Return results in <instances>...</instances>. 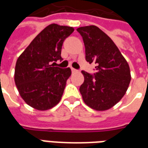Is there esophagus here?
I'll return each instance as SVG.
<instances>
[{"label": "esophagus", "mask_w": 148, "mask_h": 148, "mask_svg": "<svg viewBox=\"0 0 148 148\" xmlns=\"http://www.w3.org/2000/svg\"><path fill=\"white\" fill-rule=\"evenodd\" d=\"M71 71H72L73 73H76V72H77V70L74 69V68H71Z\"/></svg>", "instance_id": "34e87169"}]
</instances>
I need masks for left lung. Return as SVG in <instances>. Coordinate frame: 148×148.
<instances>
[{
    "mask_svg": "<svg viewBox=\"0 0 148 148\" xmlns=\"http://www.w3.org/2000/svg\"><path fill=\"white\" fill-rule=\"evenodd\" d=\"M77 31L83 39L86 60L96 65L94 74L82 71L85 80L79 91L90 108L107 110L126 93L131 81L129 66L113 41L99 27L90 25Z\"/></svg>",
    "mask_w": 148,
    "mask_h": 148,
    "instance_id": "8db88e82",
    "label": "left lung"
}]
</instances>
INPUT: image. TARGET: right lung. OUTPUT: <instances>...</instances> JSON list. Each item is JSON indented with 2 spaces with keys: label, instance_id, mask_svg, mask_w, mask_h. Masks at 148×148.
Returning <instances> with one entry per match:
<instances>
[{
  "label": "right lung",
  "instance_id": "obj_1",
  "mask_svg": "<svg viewBox=\"0 0 148 148\" xmlns=\"http://www.w3.org/2000/svg\"><path fill=\"white\" fill-rule=\"evenodd\" d=\"M73 32L72 27L50 24L18 58L15 83L21 97L34 109L47 110L60 101L71 70L51 63L62 60V43Z\"/></svg>",
  "mask_w": 148,
  "mask_h": 148
}]
</instances>
